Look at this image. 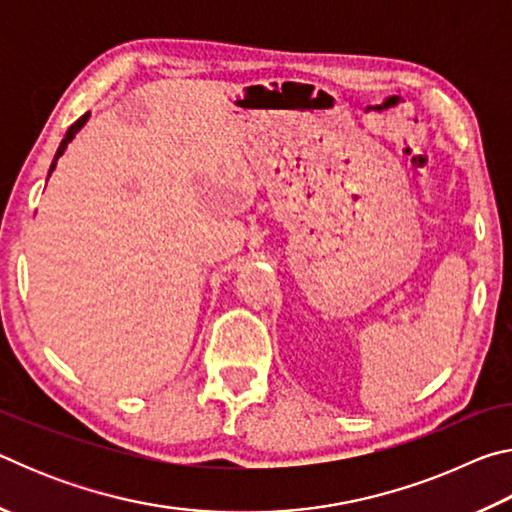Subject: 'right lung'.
<instances>
[{
  "mask_svg": "<svg viewBox=\"0 0 512 512\" xmlns=\"http://www.w3.org/2000/svg\"><path fill=\"white\" fill-rule=\"evenodd\" d=\"M88 119H90V112H85V115H83L81 119H76V121H74V124L67 128V133H65V137H63V142H60V146H58V151H56V155H54V162H51L49 176H51V171H54V169H56V162H58V158H60V155H63V153H65V149H67V144L74 140V137H76V133H79V131H81V128L85 126V121H88ZM49 176H47V178H49Z\"/></svg>",
  "mask_w": 512,
  "mask_h": 512,
  "instance_id": "add662e5",
  "label": "right lung"
}]
</instances>
